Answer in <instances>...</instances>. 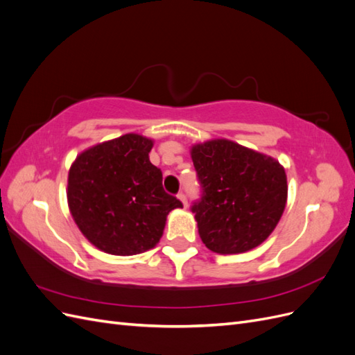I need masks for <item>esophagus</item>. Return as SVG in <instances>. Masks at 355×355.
I'll list each match as a JSON object with an SVG mask.
<instances>
[{"label": "esophagus", "mask_w": 355, "mask_h": 355, "mask_svg": "<svg viewBox=\"0 0 355 355\" xmlns=\"http://www.w3.org/2000/svg\"><path fill=\"white\" fill-rule=\"evenodd\" d=\"M178 198L182 201V204H184V207H188V201H187V196L184 194V192H179L178 194Z\"/></svg>", "instance_id": "esophagus-1"}]
</instances>
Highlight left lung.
Masks as SVG:
<instances>
[{
  "label": "left lung",
  "mask_w": 355,
  "mask_h": 355,
  "mask_svg": "<svg viewBox=\"0 0 355 355\" xmlns=\"http://www.w3.org/2000/svg\"><path fill=\"white\" fill-rule=\"evenodd\" d=\"M191 158L201 187L191 210L207 249L243 253L270 237L287 201L284 167L228 139L194 145Z\"/></svg>",
  "instance_id": "left-lung-1"
}]
</instances>
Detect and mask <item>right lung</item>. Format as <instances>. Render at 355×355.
<instances>
[{
    "mask_svg": "<svg viewBox=\"0 0 355 355\" xmlns=\"http://www.w3.org/2000/svg\"><path fill=\"white\" fill-rule=\"evenodd\" d=\"M154 141L128 133L81 153L69 168L68 204L93 245L132 256L157 245L167 214L182 202L163 188V173L149 161Z\"/></svg>",
    "mask_w": 355,
    "mask_h": 355,
    "instance_id": "add662e5",
    "label": "right lung"
}]
</instances>
